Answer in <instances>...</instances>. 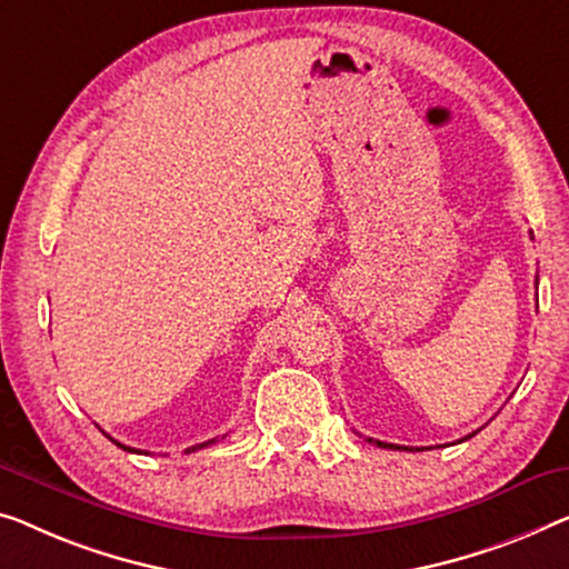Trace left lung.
Returning a JSON list of instances; mask_svg holds the SVG:
<instances>
[{
	"label": "left lung",
	"mask_w": 569,
	"mask_h": 569,
	"mask_svg": "<svg viewBox=\"0 0 569 569\" xmlns=\"http://www.w3.org/2000/svg\"><path fill=\"white\" fill-rule=\"evenodd\" d=\"M472 435H475V431H472ZM472 435H468L465 439H470ZM465 439H460V442H465ZM368 442H370V445H376V447H383V449H411V447H401V445H388V442H380V439H372V437H368ZM417 449H419V447H417Z\"/></svg>",
	"instance_id": "left-lung-1"
}]
</instances>
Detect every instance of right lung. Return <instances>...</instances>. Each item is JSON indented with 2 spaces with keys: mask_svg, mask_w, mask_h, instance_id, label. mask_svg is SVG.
I'll return each instance as SVG.
<instances>
[{
  "mask_svg": "<svg viewBox=\"0 0 569 569\" xmlns=\"http://www.w3.org/2000/svg\"><path fill=\"white\" fill-rule=\"evenodd\" d=\"M109 437V435H107ZM109 439H112V437H109ZM112 442L117 445V447H122L124 449V452H138V449H132V447H124V445H120V442H117V439H112ZM217 442V439H209V442H201V445H193V447H189V449H186V452H197V449H201V447H209V445H214Z\"/></svg>",
  "mask_w": 569,
  "mask_h": 569,
  "instance_id": "obj_1",
  "label": "right lung"
}]
</instances>
